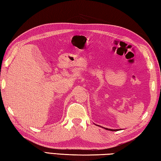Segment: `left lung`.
<instances>
[{
	"instance_id": "left-lung-1",
	"label": "left lung",
	"mask_w": 161,
	"mask_h": 161,
	"mask_svg": "<svg viewBox=\"0 0 161 161\" xmlns=\"http://www.w3.org/2000/svg\"><path fill=\"white\" fill-rule=\"evenodd\" d=\"M99 126V125H98ZM105 128V127H104ZM106 130H109V131H119L120 129H108V128H105Z\"/></svg>"
}]
</instances>
